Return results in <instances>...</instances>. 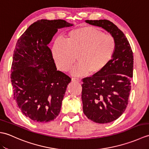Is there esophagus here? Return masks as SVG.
Returning a JSON list of instances; mask_svg holds the SVG:
<instances>
[{
  "label": "esophagus",
  "instance_id": "1",
  "mask_svg": "<svg viewBox=\"0 0 149 149\" xmlns=\"http://www.w3.org/2000/svg\"><path fill=\"white\" fill-rule=\"evenodd\" d=\"M72 82H77V83H79V82H81V80L79 79H77V78H72Z\"/></svg>",
  "mask_w": 149,
  "mask_h": 149
}]
</instances>
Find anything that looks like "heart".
I'll use <instances>...</instances> for the list:
<instances>
[{"mask_svg":"<svg viewBox=\"0 0 149 149\" xmlns=\"http://www.w3.org/2000/svg\"><path fill=\"white\" fill-rule=\"evenodd\" d=\"M116 41L97 28L82 26L70 31L65 42L58 40L52 47V55L60 70L68 71L76 61L79 64L72 70L76 76L97 75L113 59L116 50Z\"/></svg>","mask_w":149,"mask_h":149,"instance_id":"1","label":"heart"}]
</instances>
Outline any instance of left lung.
<instances>
[{"mask_svg": "<svg viewBox=\"0 0 149 149\" xmlns=\"http://www.w3.org/2000/svg\"><path fill=\"white\" fill-rule=\"evenodd\" d=\"M100 27L116 41V50L108 66L94 76L84 78L82 84L83 109L91 121L107 123L116 120L127 107L133 75V53L127 38L107 20H85Z\"/></svg>", "mask_w": 149, "mask_h": 149, "instance_id": "obj_1", "label": "left lung"}]
</instances>
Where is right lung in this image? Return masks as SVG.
Returning a JSON list of instances; mask_svg holds the SVG:
<instances>
[{
	"mask_svg": "<svg viewBox=\"0 0 149 149\" xmlns=\"http://www.w3.org/2000/svg\"><path fill=\"white\" fill-rule=\"evenodd\" d=\"M64 20H40L19 38L13 57V99L23 115L34 122L55 119L71 78L57 70L48 47L58 29L72 26Z\"/></svg>",
	"mask_w": 149,
	"mask_h": 149,
	"instance_id": "add662e5",
	"label": "right lung"
}]
</instances>
